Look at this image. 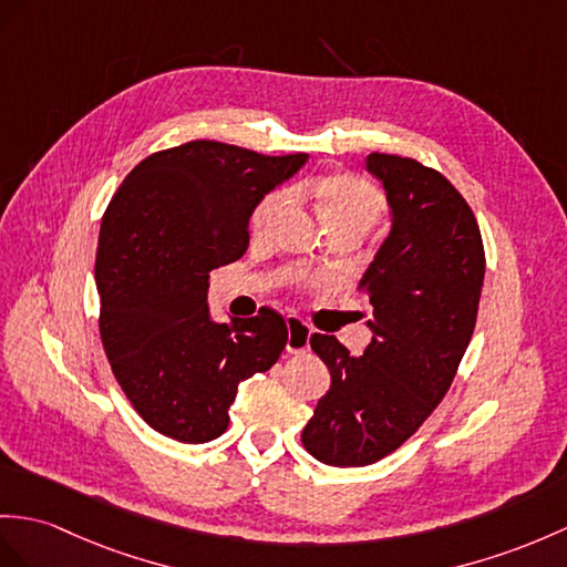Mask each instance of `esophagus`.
Masks as SVG:
<instances>
[{"label":"esophagus","mask_w":567,"mask_h":567,"mask_svg":"<svg viewBox=\"0 0 567 567\" xmlns=\"http://www.w3.org/2000/svg\"><path fill=\"white\" fill-rule=\"evenodd\" d=\"M286 329H288V339H286V351L288 353H302L310 347V329L300 317L291 315L286 317Z\"/></svg>","instance_id":"obj_1"}]
</instances>
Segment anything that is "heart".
Listing matches in <instances>:
<instances>
[{
    "mask_svg": "<svg viewBox=\"0 0 567 567\" xmlns=\"http://www.w3.org/2000/svg\"><path fill=\"white\" fill-rule=\"evenodd\" d=\"M306 192H310L317 199V206H320L324 224L331 233L347 228L365 233L384 209V199L380 192L368 179L353 173H331L315 177L306 185ZM288 202H291V195L286 189H276L257 204L252 214V230L257 236L269 230V226L286 209Z\"/></svg>",
    "mask_w": 567,
    "mask_h": 567,
    "instance_id": "1",
    "label": "heart"
}]
</instances>
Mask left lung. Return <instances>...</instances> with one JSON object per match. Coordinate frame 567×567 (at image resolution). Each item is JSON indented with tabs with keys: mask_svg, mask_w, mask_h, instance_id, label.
I'll use <instances>...</instances> for the list:
<instances>
[{
	"mask_svg": "<svg viewBox=\"0 0 567 567\" xmlns=\"http://www.w3.org/2000/svg\"><path fill=\"white\" fill-rule=\"evenodd\" d=\"M365 168L392 214L390 236L358 284L372 306V339L355 358L337 337H310L331 384L302 445L329 466L388 457L443 402L472 341L486 274L472 206L445 175L390 154H370Z\"/></svg>",
	"mask_w": 567,
	"mask_h": 567,
	"instance_id": "1",
	"label": "left lung"
}]
</instances>
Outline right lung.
Returning a JSON list of instances; mask_svg holds the SVG:
<instances>
[{
    "label": "right lung",
    "mask_w": 567,
    "mask_h": 567,
    "mask_svg": "<svg viewBox=\"0 0 567 567\" xmlns=\"http://www.w3.org/2000/svg\"><path fill=\"white\" fill-rule=\"evenodd\" d=\"M306 154L187 142L151 154L103 214L95 284L103 349L136 413L177 443H209L228 427L238 384L286 349L284 317L212 320L209 274L245 255L250 216Z\"/></svg>",
    "instance_id": "add662e5"
}]
</instances>
